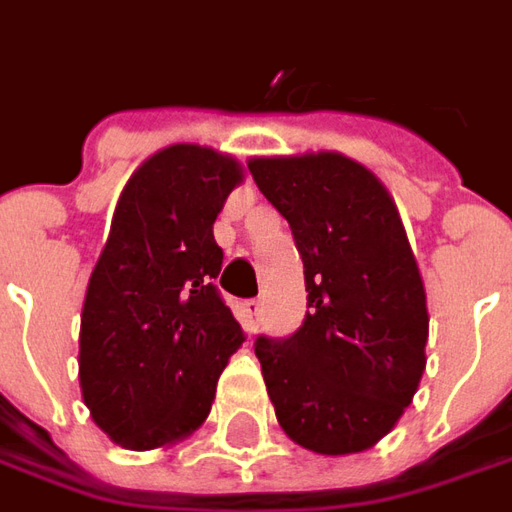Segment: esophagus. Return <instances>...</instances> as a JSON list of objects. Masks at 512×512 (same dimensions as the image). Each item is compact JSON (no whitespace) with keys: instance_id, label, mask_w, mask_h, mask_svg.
Wrapping results in <instances>:
<instances>
[{"instance_id":"obj_1","label":"esophagus","mask_w":512,"mask_h":512,"mask_svg":"<svg viewBox=\"0 0 512 512\" xmlns=\"http://www.w3.org/2000/svg\"><path fill=\"white\" fill-rule=\"evenodd\" d=\"M244 312H246V326H249V332H255L257 326H260V318H263V301L260 299L244 301Z\"/></svg>"}]
</instances>
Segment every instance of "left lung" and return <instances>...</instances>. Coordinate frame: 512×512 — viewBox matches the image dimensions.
<instances>
[{
  "mask_svg": "<svg viewBox=\"0 0 512 512\" xmlns=\"http://www.w3.org/2000/svg\"><path fill=\"white\" fill-rule=\"evenodd\" d=\"M249 172L288 219L307 285L299 329L255 340L279 425L321 455L367 450L425 370V288L395 202L340 153L255 158Z\"/></svg>",
  "mask_w": 512,
  "mask_h": 512,
  "instance_id": "1",
  "label": "left lung"
}]
</instances>
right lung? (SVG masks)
<instances>
[{"label":"right lung","instance_id":"1","mask_svg":"<svg viewBox=\"0 0 512 512\" xmlns=\"http://www.w3.org/2000/svg\"><path fill=\"white\" fill-rule=\"evenodd\" d=\"M241 180L233 158L172 145L136 169L87 285L79 381L95 425L156 450L202 425L246 334L213 279V222Z\"/></svg>","mask_w":512,"mask_h":512}]
</instances>
